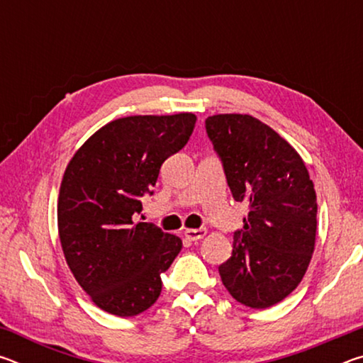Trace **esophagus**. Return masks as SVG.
I'll return each instance as SVG.
<instances>
[{
	"label": "esophagus",
	"instance_id": "34e87169",
	"mask_svg": "<svg viewBox=\"0 0 363 363\" xmlns=\"http://www.w3.org/2000/svg\"><path fill=\"white\" fill-rule=\"evenodd\" d=\"M184 235L189 242H196L206 235V229H187L184 230Z\"/></svg>",
	"mask_w": 363,
	"mask_h": 363
}]
</instances>
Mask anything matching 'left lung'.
I'll return each instance as SVG.
<instances>
[{"mask_svg":"<svg viewBox=\"0 0 363 363\" xmlns=\"http://www.w3.org/2000/svg\"><path fill=\"white\" fill-rule=\"evenodd\" d=\"M206 134L235 201L248 203L243 229L219 275L233 299L266 309L303 280L315 245L317 196L299 153L255 116H208Z\"/></svg>","mask_w":363,"mask_h":363,"instance_id":"obj_1","label":"left lung"}]
</instances>
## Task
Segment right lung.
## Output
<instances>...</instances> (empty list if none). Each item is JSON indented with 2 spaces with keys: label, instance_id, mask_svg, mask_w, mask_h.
<instances>
[{
  "label": "right lung",
  "instance_id": "add662e5",
  "mask_svg": "<svg viewBox=\"0 0 363 363\" xmlns=\"http://www.w3.org/2000/svg\"><path fill=\"white\" fill-rule=\"evenodd\" d=\"M196 116L136 115L110 121L67 164L57 203L59 238L79 286L102 311L133 317L162 293L179 237L134 223L164 160L192 136Z\"/></svg>",
  "mask_w": 363,
  "mask_h": 363
}]
</instances>
